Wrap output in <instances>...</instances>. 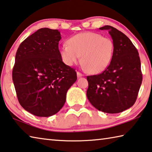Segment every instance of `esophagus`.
Instances as JSON below:
<instances>
[{
  "label": "esophagus",
  "mask_w": 152,
  "mask_h": 152,
  "mask_svg": "<svg viewBox=\"0 0 152 152\" xmlns=\"http://www.w3.org/2000/svg\"><path fill=\"white\" fill-rule=\"evenodd\" d=\"M83 76V74L82 73L80 72H77V76H78V78H80V77H82Z\"/></svg>",
  "instance_id": "obj_1"
}]
</instances>
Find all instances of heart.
Returning <instances> with one entry per match:
<instances>
[{"label":"heart","instance_id":"obj_1","mask_svg":"<svg viewBox=\"0 0 152 152\" xmlns=\"http://www.w3.org/2000/svg\"><path fill=\"white\" fill-rule=\"evenodd\" d=\"M60 48L62 59L72 66L79 62L92 74L102 72L109 66L114 52V44L108 37L92 32L79 33L69 38Z\"/></svg>","mask_w":152,"mask_h":152}]
</instances>
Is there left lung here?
<instances>
[{"label":"left lung","instance_id":"1","mask_svg":"<svg viewBox=\"0 0 152 152\" xmlns=\"http://www.w3.org/2000/svg\"><path fill=\"white\" fill-rule=\"evenodd\" d=\"M107 30L114 44L109 66L100 74L87 76L88 100L96 109L117 114L132 107L142 82L141 62L136 48L126 35L111 26Z\"/></svg>","mask_w":152,"mask_h":152}]
</instances>
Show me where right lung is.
Masks as SVG:
<instances>
[{
  "instance_id": "add662e5",
  "label": "right lung",
  "mask_w": 152,
  "mask_h": 152,
  "mask_svg": "<svg viewBox=\"0 0 152 152\" xmlns=\"http://www.w3.org/2000/svg\"><path fill=\"white\" fill-rule=\"evenodd\" d=\"M58 30H38L16 52L12 80L19 103L34 115L48 117L64 106L67 91L77 80L75 70L62 62Z\"/></svg>"
}]
</instances>
